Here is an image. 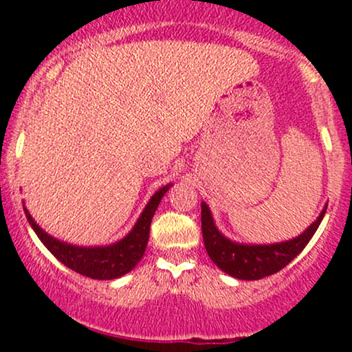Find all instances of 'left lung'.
<instances>
[{"instance_id": "obj_1", "label": "left lung", "mask_w": 352, "mask_h": 352, "mask_svg": "<svg viewBox=\"0 0 352 352\" xmlns=\"http://www.w3.org/2000/svg\"><path fill=\"white\" fill-rule=\"evenodd\" d=\"M327 206L314 223L298 237L271 245L235 243L216 229L208 205L201 201V234L208 256L221 271L242 280H258L272 276L293 261L309 243L325 216Z\"/></svg>"}]
</instances>
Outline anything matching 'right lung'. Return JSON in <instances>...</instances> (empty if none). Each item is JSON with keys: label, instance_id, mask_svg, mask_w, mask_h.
<instances>
[{"label": "right lung", "instance_id": "add662e5", "mask_svg": "<svg viewBox=\"0 0 352 352\" xmlns=\"http://www.w3.org/2000/svg\"><path fill=\"white\" fill-rule=\"evenodd\" d=\"M171 184L162 187L157 190L142 214L139 216L138 223L134 224L126 237L120 240L113 245L107 247H75V245L60 242L51 235H47L40 226L35 223L27 208H23L27 216V221L30 223L32 229L35 230L38 239L41 240L43 245L59 259L62 264L70 267L72 271L81 274V276L98 278V280H112L124 276L131 271L136 264L141 261L144 252H146L148 232H151V223L162 197L166 194Z\"/></svg>", "mask_w": 352, "mask_h": 352}]
</instances>
